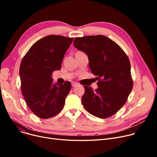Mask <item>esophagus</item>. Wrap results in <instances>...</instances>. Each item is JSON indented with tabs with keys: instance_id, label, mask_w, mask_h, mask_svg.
Returning <instances> with one entry per match:
<instances>
[{
	"instance_id": "1",
	"label": "esophagus",
	"mask_w": 157,
	"mask_h": 157,
	"mask_svg": "<svg viewBox=\"0 0 157 157\" xmlns=\"http://www.w3.org/2000/svg\"><path fill=\"white\" fill-rule=\"evenodd\" d=\"M77 85H78V83H72V86L73 87L76 86H77Z\"/></svg>"
}]
</instances>
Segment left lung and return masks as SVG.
Masks as SVG:
<instances>
[{
    "label": "left lung",
    "mask_w": 157,
    "mask_h": 157,
    "mask_svg": "<svg viewBox=\"0 0 157 157\" xmlns=\"http://www.w3.org/2000/svg\"><path fill=\"white\" fill-rule=\"evenodd\" d=\"M73 44L88 55L90 69L97 76V90L84 86V108L98 118L113 116L126 103L133 88L127 55L114 41L102 35L76 37Z\"/></svg>",
    "instance_id": "8db88e82"
}]
</instances>
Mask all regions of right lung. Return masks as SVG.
<instances>
[{"instance_id":"add662e5","label":"right lung","mask_w":157,"mask_h":157,"mask_svg":"<svg viewBox=\"0 0 157 157\" xmlns=\"http://www.w3.org/2000/svg\"><path fill=\"white\" fill-rule=\"evenodd\" d=\"M73 38L49 35L33 44L21 60V90L30 109L37 117L48 119L63 109L71 83L53 84L52 74L61 69L62 59Z\"/></svg>"}]
</instances>
